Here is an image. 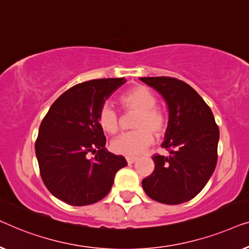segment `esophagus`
Listing matches in <instances>:
<instances>
[{"label": "esophagus", "mask_w": 249, "mask_h": 249, "mask_svg": "<svg viewBox=\"0 0 249 249\" xmlns=\"http://www.w3.org/2000/svg\"><path fill=\"white\" fill-rule=\"evenodd\" d=\"M138 160V158H136V157H126V161H127V163H134L135 161Z\"/></svg>", "instance_id": "34e87169"}]
</instances>
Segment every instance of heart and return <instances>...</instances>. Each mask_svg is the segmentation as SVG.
<instances>
[{
    "mask_svg": "<svg viewBox=\"0 0 249 249\" xmlns=\"http://www.w3.org/2000/svg\"><path fill=\"white\" fill-rule=\"evenodd\" d=\"M121 104L126 110L136 113L132 125L135 129L113 140L110 149L116 155L138 156L155 142L153 132L156 136L164 134L167 117L160 108L156 107V94L144 86L129 89L121 97ZM98 124L107 134H116L120 129V118L113 108L105 105L98 114Z\"/></svg>",
    "mask_w": 249,
    "mask_h": 249,
    "instance_id": "heart-1",
    "label": "heart"
}]
</instances>
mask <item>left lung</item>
<instances>
[{
    "mask_svg": "<svg viewBox=\"0 0 249 249\" xmlns=\"http://www.w3.org/2000/svg\"><path fill=\"white\" fill-rule=\"evenodd\" d=\"M140 79L158 91L169 110L161 144L169 156L152 157L155 170L142 180L143 190L157 202L180 204L195 197L214 171L219 127L212 110L187 83L169 76Z\"/></svg>",
    "mask_w": 249,
    "mask_h": 249,
    "instance_id": "left-lung-1",
    "label": "left lung"
}]
</instances>
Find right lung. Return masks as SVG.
Here are the masks:
<instances>
[{"label":"right lung","mask_w":249,"mask_h":249,"mask_svg":"<svg viewBox=\"0 0 249 249\" xmlns=\"http://www.w3.org/2000/svg\"><path fill=\"white\" fill-rule=\"evenodd\" d=\"M124 78L79 83L62 93L41 122L35 143L40 176L47 190L74 206L104 198L115 175L127 162L105 148L98 114ZM90 153L95 155L89 159Z\"/></svg>","instance_id":"add662e5"}]
</instances>
